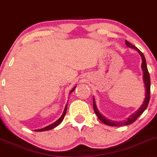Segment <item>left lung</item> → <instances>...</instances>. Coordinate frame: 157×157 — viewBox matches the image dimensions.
<instances>
[{"label":"left lung","instance_id":"1","mask_svg":"<svg viewBox=\"0 0 157 157\" xmlns=\"http://www.w3.org/2000/svg\"><path fill=\"white\" fill-rule=\"evenodd\" d=\"M126 44L128 47L132 48V49H134L136 50L141 57V59H142L141 69H142V71H143V80L144 83V87H145V98H144L143 104H142L141 107H140L139 109L134 113L129 116L128 118H127L126 120H125L124 121H113L111 120L108 119L107 118H105L103 114L100 113V111L98 109L97 105H96L95 98H93V109H94V111L95 113V114L97 115L98 119L100 120V121H102L103 124L110 126H127V125L132 124V123L134 122V121L136 120V119L139 118L142 113H143L144 110L147 109L148 104H149V99H150V87H151V82H150V76H149V71H148V69H147V62H146L145 57H144L143 53H142V52L140 51L137 47H134V46L131 44L130 42H128V41H126Z\"/></svg>","mask_w":157,"mask_h":157}]
</instances>
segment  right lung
Masks as SVG:
<instances>
[{
  "label": "right lung",
  "mask_w": 157,
  "mask_h": 157,
  "mask_svg": "<svg viewBox=\"0 0 157 157\" xmlns=\"http://www.w3.org/2000/svg\"><path fill=\"white\" fill-rule=\"evenodd\" d=\"M75 88H76V86L73 87L72 90L70 91V94L72 93V92L75 90ZM67 105H65V108H64V111H63V113H62V115L61 116V117H60V118H59V119H58V120H57V121H55V122H54V124H52L51 125H49V126H46V127H44V128H41V129H37V130H34V131H49V130H51V129L54 128H55L56 126H57L58 125H59L60 124H61L62 121H63V119H64V116H65L66 112H67Z\"/></svg>",
  "instance_id": "obj_1"
}]
</instances>
